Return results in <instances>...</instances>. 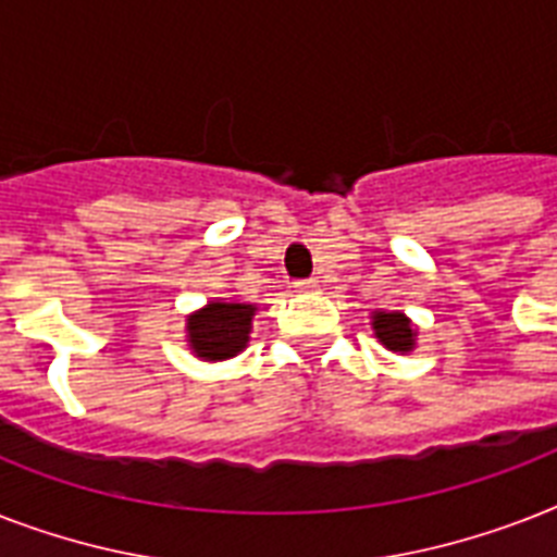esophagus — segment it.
<instances>
[{
	"mask_svg": "<svg viewBox=\"0 0 557 557\" xmlns=\"http://www.w3.org/2000/svg\"><path fill=\"white\" fill-rule=\"evenodd\" d=\"M295 288H297V292H314V288H318V280H314V277H309V280H297Z\"/></svg>",
	"mask_w": 557,
	"mask_h": 557,
	"instance_id": "obj_1",
	"label": "esophagus"
}]
</instances>
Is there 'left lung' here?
<instances>
[{
    "mask_svg": "<svg viewBox=\"0 0 557 557\" xmlns=\"http://www.w3.org/2000/svg\"><path fill=\"white\" fill-rule=\"evenodd\" d=\"M372 335L379 338V344L389 352L398 356H410L416 349V326L405 312H387V309H375L370 314Z\"/></svg>",
    "mask_w": 557,
    "mask_h": 557,
    "instance_id": "8db88e82",
    "label": "left lung"
}]
</instances>
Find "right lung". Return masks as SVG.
<instances>
[{
	"mask_svg": "<svg viewBox=\"0 0 557 557\" xmlns=\"http://www.w3.org/2000/svg\"><path fill=\"white\" fill-rule=\"evenodd\" d=\"M257 304L213 297L185 318V341L199 361H227L239 356L251 341Z\"/></svg>",
	"mask_w": 557,
	"mask_h": 557,
	"instance_id": "obj_1",
	"label": "right lung"
}]
</instances>
